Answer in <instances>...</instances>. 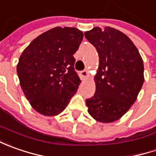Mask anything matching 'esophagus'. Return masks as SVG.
I'll list each match as a JSON object with an SVG mask.
<instances>
[{"label": "esophagus", "mask_w": 156, "mask_h": 156, "mask_svg": "<svg viewBox=\"0 0 156 156\" xmlns=\"http://www.w3.org/2000/svg\"><path fill=\"white\" fill-rule=\"evenodd\" d=\"M87 74H88V72H87V69H84V70H82V71H81V75L82 77H87Z\"/></svg>", "instance_id": "esophagus-1"}]
</instances>
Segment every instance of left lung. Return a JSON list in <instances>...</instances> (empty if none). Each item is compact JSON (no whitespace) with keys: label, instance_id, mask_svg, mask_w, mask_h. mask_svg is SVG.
Returning a JSON list of instances; mask_svg holds the SVG:
<instances>
[{"label":"left lung","instance_id":"1","mask_svg":"<svg viewBox=\"0 0 156 156\" xmlns=\"http://www.w3.org/2000/svg\"><path fill=\"white\" fill-rule=\"evenodd\" d=\"M84 35L99 55L95 93L86 100L87 111L100 122H115L134 104L142 87V59L132 41L115 28L94 27Z\"/></svg>","mask_w":156,"mask_h":156}]
</instances>
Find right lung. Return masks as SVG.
I'll list each match as a JSON object with an SVG mask.
<instances>
[{"mask_svg":"<svg viewBox=\"0 0 156 156\" xmlns=\"http://www.w3.org/2000/svg\"><path fill=\"white\" fill-rule=\"evenodd\" d=\"M83 34L75 27H56L41 34L22 52L17 75L27 101L38 113H62L76 93L81 80L74 54Z\"/></svg>","mask_w":156,"mask_h":156,"instance_id":"right-lung-1","label":"right lung"}]
</instances>
